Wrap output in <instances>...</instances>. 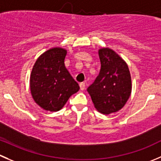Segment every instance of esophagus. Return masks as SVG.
<instances>
[{"label":"esophagus","mask_w":161,"mask_h":161,"mask_svg":"<svg viewBox=\"0 0 161 161\" xmlns=\"http://www.w3.org/2000/svg\"><path fill=\"white\" fill-rule=\"evenodd\" d=\"M79 86H80V90H85L86 84L84 83V82H81V83L79 84Z\"/></svg>","instance_id":"1"}]
</instances>
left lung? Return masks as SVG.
<instances>
[{"label":"left lung","mask_w":161,"mask_h":161,"mask_svg":"<svg viewBox=\"0 0 161 161\" xmlns=\"http://www.w3.org/2000/svg\"><path fill=\"white\" fill-rule=\"evenodd\" d=\"M101 70L87 88L97 110L104 115L122 108L131 93V77L127 63L109 48L98 50Z\"/></svg>","instance_id":"obj_1"}]
</instances>
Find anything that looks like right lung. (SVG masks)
<instances>
[{"mask_svg": "<svg viewBox=\"0 0 161 161\" xmlns=\"http://www.w3.org/2000/svg\"><path fill=\"white\" fill-rule=\"evenodd\" d=\"M67 50L53 48L37 58L32 68L30 87L34 101L46 111L57 112L79 86L64 65Z\"/></svg>", "mask_w": 161, "mask_h": 161, "instance_id": "right-lung-1", "label": "right lung"}]
</instances>
